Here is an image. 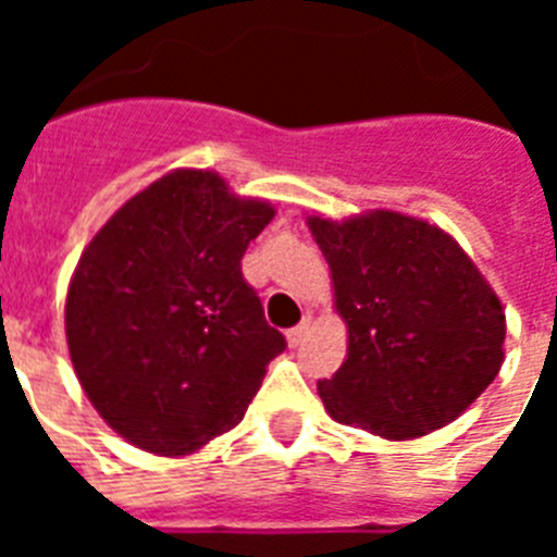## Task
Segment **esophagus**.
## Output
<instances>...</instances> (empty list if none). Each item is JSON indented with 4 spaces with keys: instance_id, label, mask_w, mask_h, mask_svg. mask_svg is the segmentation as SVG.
Instances as JSON below:
<instances>
[{
    "instance_id": "obj_1",
    "label": "esophagus",
    "mask_w": 557,
    "mask_h": 557,
    "mask_svg": "<svg viewBox=\"0 0 557 557\" xmlns=\"http://www.w3.org/2000/svg\"><path fill=\"white\" fill-rule=\"evenodd\" d=\"M309 326H312V318H304V321L298 323V326L289 329V332H287V343H289V346H293V348L301 346L304 337H307V334H309Z\"/></svg>"
}]
</instances>
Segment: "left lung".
<instances>
[{"label":"left lung","instance_id":"8db88e82","mask_svg":"<svg viewBox=\"0 0 557 557\" xmlns=\"http://www.w3.org/2000/svg\"><path fill=\"white\" fill-rule=\"evenodd\" d=\"M326 256L346 362L318 382L329 416L387 441L455 421L496 379L505 309L446 231L398 211L307 218Z\"/></svg>","mask_w":557,"mask_h":557}]
</instances>
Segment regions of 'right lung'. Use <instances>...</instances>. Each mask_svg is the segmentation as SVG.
Instances as JSON below:
<instances>
[{"instance_id":"obj_1","label":"right lung","mask_w":557,"mask_h":557,"mask_svg":"<svg viewBox=\"0 0 557 557\" xmlns=\"http://www.w3.org/2000/svg\"><path fill=\"white\" fill-rule=\"evenodd\" d=\"M273 214L218 172L175 170L86 245L66 293L69 357L133 446L178 457L234 430L287 348L243 278L245 248Z\"/></svg>"}]
</instances>
